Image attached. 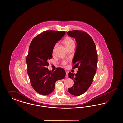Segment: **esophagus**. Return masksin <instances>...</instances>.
I'll return each instance as SVG.
<instances>
[{
	"instance_id": "1",
	"label": "esophagus",
	"mask_w": 123,
	"mask_h": 123,
	"mask_svg": "<svg viewBox=\"0 0 123 123\" xmlns=\"http://www.w3.org/2000/svg\"><path fill=\"white\" fill-rule=\"evenodd\" d=\"M65 77L66 78H68V72H66V76H65Z\"/></svg>"
}]
</instances>
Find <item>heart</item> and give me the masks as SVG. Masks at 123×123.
Wrapping results in <instances>:
<instances>
[{"label": "heart", "instance_id": "1", "mask_svg": "<svg viewBox=\"0 0 123 123\" xmlns=\"http://www.w3.org/2000/svg\"><path fill=\"white\" fill-rule=\"evenodd\" d=\"M64 45H65L66 48H68L70 47L71 46H72L73 45H75L74 41L72 38H70V37H67V38H66L64 40ZM57 45H58L57 44H56L55 45L54 48V49H53V53L54 52L55 49L56 48V46H57ZM63 64H66V62H64Z\"/></svg>", "mask_w": 123, "mask_h": 123}]
</instances>
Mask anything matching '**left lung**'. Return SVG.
I'll list each match as a JSON object with an SVG mask.
<instances>
[{
    "instance_id": "1",
    "label": "left lung",
    "mask_w": 123,
    "mask_h": 123,
    "mask_svg": "<svg viewBox=\"0 0 123 123\" xmlns=\"http://www.w3.org/2000/svg\"><path fill=\"white\" fill-rule=\"evenodd\" d=\"M67 35L74 38L77 48L73 59V68H78L77 74L69 72L68 77L74 82V85L68 89L72 95L78 96L85 93L93 82L96 72L97 54L96 46L89 35L82 31L73 30Z\"/></svg>"
}]
</instances>
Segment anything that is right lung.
Here are the masks:
<instances>
[{
    "label": "right lung",
    "mask_w": 123,
    "mask_h": 123,
    "mask_svg": "<svg viewBox=\"0 0 123 123\" xmlns=\"http://www.w3.org/2000/svg\"><path fill=\"white\" fill-rule=\"evenodd\" d=\"M65 34L64 31L47 30L34 37L30 44L26 59L27 74L33 88L42 95L52 93L55 82L65 76L62 68H58L53 71L47 68L55 45Z\"/></svg>",
    "instance_id": "add662e5"
}]
</instances>
